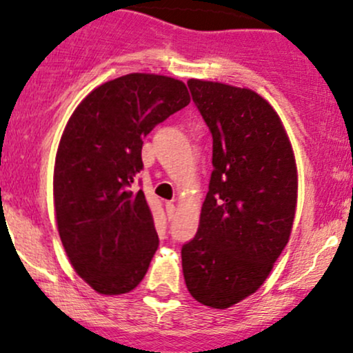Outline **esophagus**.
<instances>
[{"mask_svg":"<svg viewBox=\"0 0 353 353\" xmlns=\"http://www.w3.org/2000/svg\"><path fill=\"white\" fill-rule=\"evenodd\" d=\"M165 214H168V219L171 221L176 216V204H174V201H169L165 202Z\"/></svg>","mask_w":353,"mask_h":353,"instance_id":"34e87169","label":"esophagus"}]
</instances>
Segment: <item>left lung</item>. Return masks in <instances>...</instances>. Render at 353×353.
Wrapping results in <instances>:
<instances>
[{
  "instance_id": "obj_1",
  "label": "left lung",
  "mask_w": 353,
  "mask_h": 353,
  "mask_svg": "<svg viewBox=\"0 0 353 353\" xmlns=\"http://www.w3.org/2000/svg\"><path fill=\"white\" fill-rule=\"evenodd\" d=\"M212 134L209 192L182 272L197 302L228 309L264 283L292 230L297 168L281 117L257 92L189 79Z\"/></svg>"
}]
</instances>
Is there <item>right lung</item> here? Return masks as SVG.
Segmentation results:
<instances>
[{"mask_svg": "<svg viewBox=\"0 0 353 353\" xmlns=\"http://www.w3.org/2000/svg\"><path fill=\"white\" fill-rule=\"evenodd\" d=\"M190 103L182 81L132 74L108 81L74 109L56 152L52 194L61 242L96 292H131L159 245L144 192L143 139Z\"/></svg>", "mask_w": 353, "mask_h": 353, "instance_id": "add662e5", "label": "right lung"}]
</instances>
